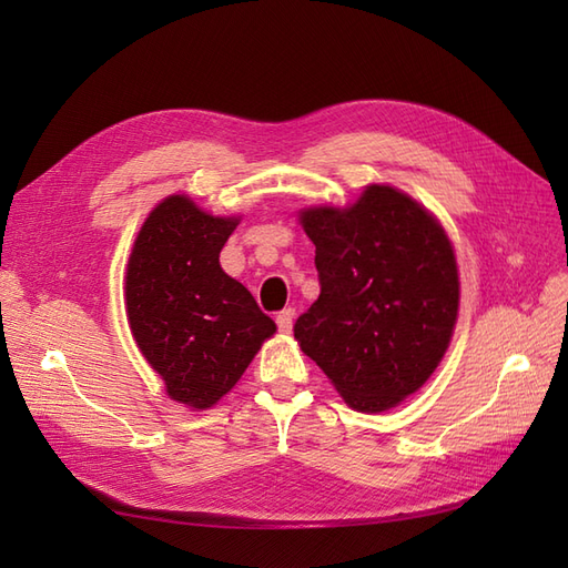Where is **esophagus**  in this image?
Masks as SVG:
<instances>
[{
	"label": "esophagus",
	"instance_id": "34e87169",
	"mask_svg": "<svg viewBox=\"0 0 568 568\" xmlns=\"http://www.w3.org/2000/svg\"><path fill=\"white\" fill-rule=\"evenodd\" d=\"M294 317H296V311H294V307H284V311L277 315V326H280V332L288 334V332H291V326H294Z\"/></svg>",
	"mask_w": 568,
	"mask_h": 568
}]
</instances>
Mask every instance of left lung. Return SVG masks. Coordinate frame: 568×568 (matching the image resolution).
Listing matches in <instances>:
<instances>
[{"label":"left lung","mask_w":568,"mask_h":568,"mask_svg":"<svg viewBox=\"0 0 568 568\" xmlns=\"http://www.w3.org/2000/svg\"><path fill=\"white\" fill-rule=\"evenodd\" d=\"M298 220L320 274V298L294 324L301 351L353 409H390L426 384L450 346L459 307L450 239L388 184Z\"/></svg>","instance_id":"8db88e82"}]
</instances>
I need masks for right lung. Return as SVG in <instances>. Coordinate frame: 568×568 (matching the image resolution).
Masks as SVG:
<instances>
[{
  "mask_svg": "<svg viewBox=\"0 0 568 568\" xmlns=\"http://www.w3.org/2000/svg\"><path fill=\"white\" fill-rule=\"evenodd\" d=\"M239 217L175 194L149 213L125 274L132 336L173 400L205 409L234 388L277 332L251 291L220 267Z\"/></svg>",
  "mask_w": 568,
  "mask_h": 568,
  "instance_id": "obj_1",
  "label": "right lung"
}]
</instances>
